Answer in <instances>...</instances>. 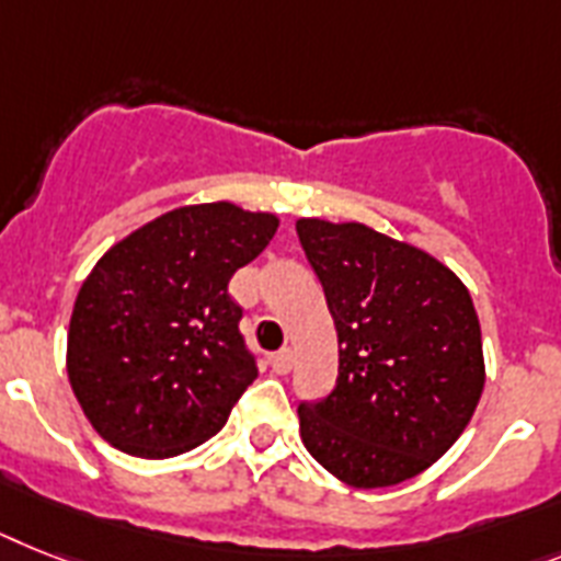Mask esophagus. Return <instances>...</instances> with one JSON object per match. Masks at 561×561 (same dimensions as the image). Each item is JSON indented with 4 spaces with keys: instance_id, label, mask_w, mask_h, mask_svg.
<instances>
[{
    "instance_id": "obj_1",
    "label": "esophagus",
    "mask_w": 561,
    "mask_h": 561,
    "mask_svg": "<svg viewBox=\"0 0 561 561\" xmlns=\"http://www.w3.org/2000/svg\"><path fill=\"white\" fill-rule=\"evenodd\" d=\"M270 364H272V369H275L277 375H286L291 369V353H289V350H280V353L272 355Z\"/></svg>"
}]
</instances>
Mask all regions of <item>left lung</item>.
<instances>
[{"label":"left lung","instance_id":"8db88e82","mask_svg":"<svg viewBox=\"0 0 561 561\" xmlns=\"http://www.w3.org/2000/svg\"><path fill=\"white\" fill-rule=\"evenodd\" d=\"M300 247L337 332V381L300 404V438L350 488L427 470L465 433L484 390L481 327L442 261L364 224L300 217Z\"/></svg>","mask_w":561,"mask_h":561}]
</instances>
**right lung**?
<instances>
[{"instance_id": "obj_1", "label": "right lung", "mask_w": 561, "mask_h": 561, "mask_svg": "<svg viewBox=\"0 0 561 561\" xmlns=\"http://www.w3.org/2000/svg\"><path fill=\"white\" fill-rule=\"evenodd\" d=\"M277 224L229 201L180 206L96 261L73 304L65 364L105 442L171 458L224 427L257 378L229 280L270 247Z\"/></svg>"}]
</instances>
